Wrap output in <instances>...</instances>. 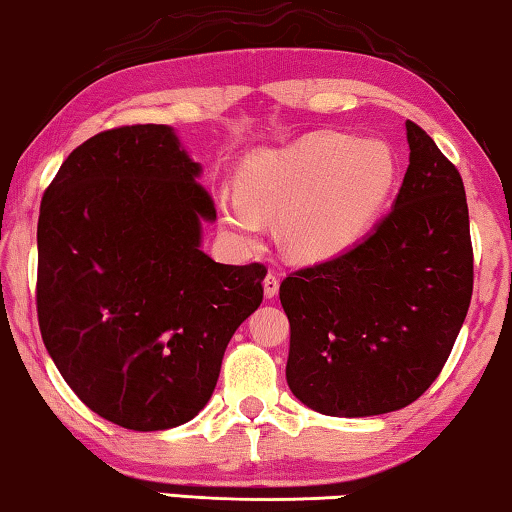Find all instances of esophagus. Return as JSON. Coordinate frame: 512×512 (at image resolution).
I'll return each mask as SVG.
<instances>
[{"label": "esophagus", "mask_w": 512, "mask_h": 512, "mask_svg": "<svg viewBox=\"0 0 512 512\" xmlns=\"http://www.w3.org/2000/svg\"><path fill=\"white\" fill-rule=\"evenodd\" d=\"M278 289H280V273L271 269L269 273H266V278H264V294L269 296V298H273L275 294H278Z\"/></svg>", "instance_id": "obj_1"}]
</instances>
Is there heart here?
Returning a JSON list of instances; mask_svg holds the SVG:
<instances>
[{
  "instance_id": "obj_1",
  "label": "heart",
  "mask_w": 512,
  "mask_h": 512,
  "mask_svg": "<svg viewBox=\"0 0 512 512\" xmlns=\"http://www.w3.org/2000/svg\"><path fill=\"white\" fill-rule=\"evenodd\" d=\"M399 175L392 148L339 132H316L266 150L239 173L241 196L218 200L221 221L243 243L262 237L264 216H279L282 239L303 259L351 248L383 212Z\"/></svg>"
}]
</instances>
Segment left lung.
Masks as SVG:
<instances>
[{
  "mask_svg": "<svg viewBox=\"0 0 512 512\" xmlns=\"http://www.w3.org/2000/svg\"><path fill=\"white\" fill-rule=\"evenodd\" d=\"M410 166L367 239L289 273L287 383L321 415L371 417L417 401L440 376L474 289L458 168L408 120Z\"/></svg>",
  "mask_w": 512,
  "mask_h": 512,
  "instance_id": "obj_1",
  "label": "left lung"
}]
</instances>
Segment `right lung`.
I'll use <instances>...</instances> for the list:
<instances>
[{
	"instance_id": "1",
	"label": "right lung",
	"mask_w": 512,
	"mask_h": 512,
	"mask_svg": "<svg viewBox=\"0 0 512 512\" xmlns=\"http://www.w3.org/2000/svg\"><path fill=\"white\" fill-rule=\"evenodd\" d=\"M166 125H123L68 154L38 216L47 353L95 415L129 431L186 424L212 396L266 266L200 250L214 198Z\"/></svg>"
}]
</instances>
